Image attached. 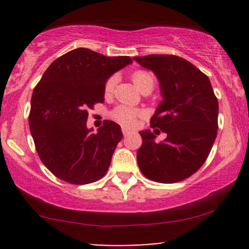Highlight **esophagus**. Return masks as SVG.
Here are the masks:
<instances>
[{
    "label": "esophagus",
    "mask_w": 249,
    "mask_h": 249,
    "mask_svg": "<svg viewBox=\"0 0 249 249\" xmlns=\"http://www.w3.org/2000/svg\"><path fill=\"white\" fill-rule=\"evenodd\" d=\"M123 134H124V137H126V136H128V134H130L131 133V131L130 130H128V128H123Z\"/></svg>",
    "instance_id": "1"
}]
</instances>
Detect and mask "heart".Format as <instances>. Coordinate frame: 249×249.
<instances>
[{"label": "heart", "instance_id": "b5f03b06", "mask_svg": "<svg viewBox=\"0 0 249 249\" xmlns=\"http://www.w3.org/2000/svg\"><path fill=\"white\" fill-rule=\"evenodd\" d=\"M117 78L115 76L110 77L107 79V83H105L104 87V92L107 96H110L111 93L113 92V89H115ZM132 81L136 85L137 89L139 91L142 90L144 88H151L153 89L154 85V77L152 73L147 72V71L138 70L136 72L132 73ZM141 116V111L136 110V108L124 107V105H121V107H117L115 110L111 112V118L113 121L123 125L125 127H132L136 125L137 119Z\"/></svg>", "mask_w": 249, "mask_h": 249}]
</instances>
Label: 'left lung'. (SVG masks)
Here are the masks:
<instances>
[{
	"label": "left lung",
	"mask_w": 249,
	"mask_h": 249,
	"mask_svg": "<svg viewBox=\"0 0 249 249\" xmlns=\"http://www.w3.org/2000/svg\"><path fill=\"white\" fill-rule=\"evenodd\" d=\"M152 70L162 101L151 118V127L167 134L156 142L151 130L141 131L137 161L146 178L162 184L181 181L206 161L218 133V99L208 77L192 63L174 55L134 57Z\"/></svg>",
	"instance_id": "8db88e82"
}]
</instances>
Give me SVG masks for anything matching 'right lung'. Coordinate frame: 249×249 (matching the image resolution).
<instances>
[{
	"label": "right lung",
	"instance_id": "right-lung-1",
	"mask_svg": "<svg viewBox=\"0 0 249 249\" xmlns=\"http://www.w3.org/2000/svg\"><path fill=\"white\" fill-rule=\"evenodd\" d=\"M131 63L128 56L107 57L78 48L43 73L31 97L29 127L39 158L57 178L84 185L107 174L122 128L107 121L93 133L87 127L88 108L104 102L108 77Z\"/></svg>",
	"mask_w": 249,
	"mask_h": 249
}]
</instances>
